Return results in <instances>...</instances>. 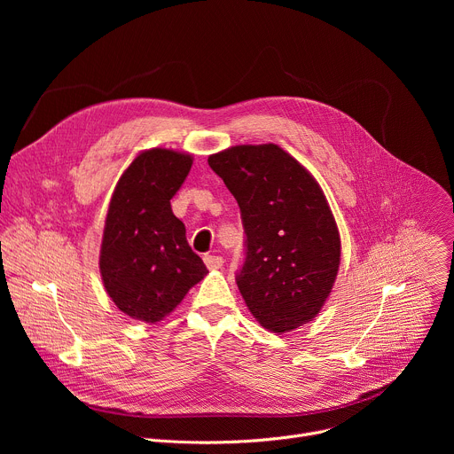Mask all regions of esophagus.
I'll use <instances>...</instances> for the list:
<instances>
[{"label":"esophagus","mask_w":454,"mask_h":454,"mask_svg":"<svg viewBox=\"0 0 454 454\" xmlns=\"http://www.w3.org/2000/svg\"><path fill=\"white\" fill-rule=\"evenodd\" d=\"M205 264H207L208 270H221L224 261H223V256H219V254H205Z\"/></svg>","instance_id":"34e87169"}]
</instances>
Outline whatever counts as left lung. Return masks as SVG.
Here are the masks:
<instances>
[{
    "label": "left lung",
    "instance_id": "8db88e82",
    "mask_svg": "<svg viewBox=\"0 0 454 454\" xmlns=\"http://www.w3.org/2000/svg\"><path fill=\"white\" fill-rule=\"evenodd\" d=\"M239 203L246 258L235 280L262 327L287 333L316 317L334 286L341 242L316 179L275 144L208 158Z\"/></svg>",
    "mask_w": 454,
    "mask_h": 454
}]
</instances>
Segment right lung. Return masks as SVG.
<instances>
[{
    "label": "right lung",
    "instance_id": "right-lung-1",
    "mask_svg": "<svg viewBox=\"0 0 454 454\" xmlns=\"http://www.w3.org/2000/svg\"><path fill=\"white\" fill-rule=\"evenodd\" d=\"M192 156L144 151L116 183L100 247V275L127 316L156 323L208 273L186 240L170 200L184 183Z\"/></svg>",
    "mask_w": 454,
    "mask_h": 454
}]
</instances>
